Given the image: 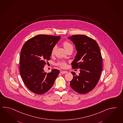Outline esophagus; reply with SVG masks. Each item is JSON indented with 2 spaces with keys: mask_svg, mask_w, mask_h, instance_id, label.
Instances as JSON below:
<instances>
[{
  "mask_svg": "<svg viewBox=\"0 0 123 123\" xmlns=\"http://www.w3.org/2000/svg\"><path fill=\"white\" fill-rule=\"evenodd\" d=\"M60 73H61V74H66V73H68V71H60Z\"/></svg>",
  "mask_w": 123,
  "mask_h": 123,
  "instance_id": "34e87169",
  "label": "esophagus"
}]
</instances>
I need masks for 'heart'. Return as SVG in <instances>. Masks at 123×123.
Returning a JSON list of instances; mask_svg holds the SVG:
<instances>
[{
    "mask_svg": "<svg viewBox=\"0 0 123 123\" xmlns=\"http://www.w3.org/2000/svg\"><path fill=\"white\" fill-rule=\"evenodd\" d=\"M63 45L64 48L66 50H68V49L71 48H73V45L68 41L64 42L63 43ZM56 49V46L55 45L53 47V48L52 49V52H51L52 55H53L54 54ZM59 64H60V66L61 67L63 68H64L66 67V63L65 62H61V63H60Z\"/></svg>",
    "mask_w": 123,
    "mask_h": 123,
    "instance_id": "heart-1",
    "label": "heart"
}]
</instances>
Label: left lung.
Segmentation results:
<instances>
[{"label": "left lung", "mask_w": 123, "mask_h": 123, "mask_svg": "<svg viewBox=\"0 0 123 123\" xmlns=\"http://www.w3.org/2000/svg\"><path fill=\"white\" fill-rule=\"evenodd\" d=\"M68 39L75 46L77 54L71 64L72 68H79L77 75L72 72L73 78L70 86L75 91L85 94L93 90L98 82L102 69V59L97 42L84 35H74Z\"/></svg>", "instance_id": "obj_1"}]
</instances>
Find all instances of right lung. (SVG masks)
<instances>
[{
    "label": "right lung",
    "mask_w": 123,
    "mask_h": 123,
    "mask_svg": "<svg viewBox=\"0 0 123 123\" xmlns=\"http://www.w3.org/2000/svg\"><path fill=\"white\" fill-rule=\"evenodd\" d=\"M60 36L39 35L25 43L20 57V72L26 86L31 92L41 94L52 88L60 70L52 69L47 73L44 70L46 61L51 59L53 47Z\"/></svg>",
    "instance_id": "right-lung-1"
}]
</instances>
